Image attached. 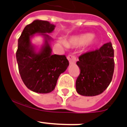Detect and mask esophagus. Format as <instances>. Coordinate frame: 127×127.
<instances>
[{"mask_svg":"<svg viewBox=\"0 0 127 127\" xmlns=\"http://www.w3.org/2000/svg\"><path fill=\"white\" fill-rule=\"evenodd\" d=\"M68 60V61H69L70 64H74L76 61V57L75 56L72 55H69L67 57Z\"/></svg>","mask_w":127,"mask_h":127,"instance_id":"1","label":"esophagus"}]
</instances>
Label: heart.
<instances>
[{"instance_id":"obj_1","label":"heart","mask_w":127,"mask_h":127,"mask_svg":"<svg viewBox=\"0 0 127 127\" xmlns=\"http://www.w3.org/2000/svg\"><path fill=\"white\" fill-rule=\"evenodd\" d=\"M93 36L92 34H90V33H87V34H84L82 35H80V36L77 37H75L74 38L72 41V43L76 45H84V44L86 43L87 42H88L92 40ZM60 43L64 46H66V44L65 42H64L63 41L60 40Z\"/></svg>"}]
</instances>
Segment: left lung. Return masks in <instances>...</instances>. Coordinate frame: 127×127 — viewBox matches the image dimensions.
Returning <instances> with one entry per match:
<instances>
[{
  "label": "left lung",
  "mask_w": 127,
  "mask_h": 127,
  "mask_svg": "<svg viewBox=\"0 0 127 127\" xmlns=\"http://www.w3.org/2000/svg\"><path fill=\"white\" fill-rule=\"evenodd\" d=\"M76 63L80 74L76 81L80 95L95 96L103 92L111 82L114 72V50L111 42L99 49L87 52Z\"/></svg>",
  "instance_id": "obj_1"
}]
</instances>
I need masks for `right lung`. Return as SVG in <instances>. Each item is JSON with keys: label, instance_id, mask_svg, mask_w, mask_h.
Returning <instances> with one entry per match:
<instances>
[{"label": "right lung", "instance_id": "right-lung-1", "mask_svg": "<svg viewBox=\"0 0 127 127\" xmlns=\"http://www.w3.org/2000/svg\"><path fill=\"white\" fill-rule=\"evenodd\" d=\"M55 26L47 21L35 20L27 25L18 39L16 60L21 78L30 90L47 94L54 90L60 74L65 71L69 63L65 55H52L50 33ZM42 35L45 43L38 52L31 43L35 34Z\"/></svg>", "mask_w": 127, "mask_h": 127}]
</instances>
